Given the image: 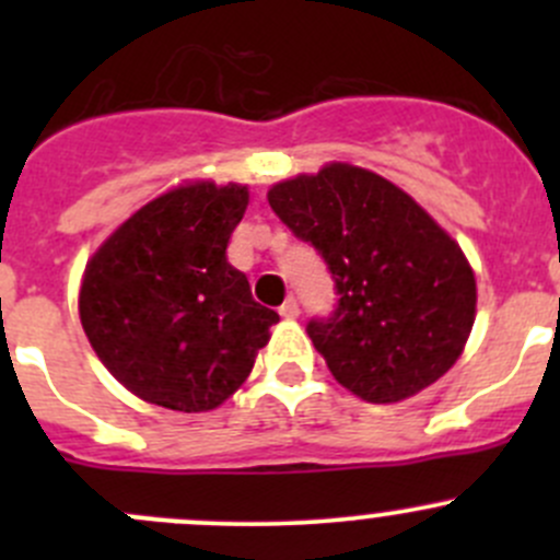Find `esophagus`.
<instances>
[{"instance_id": "obj_1", "label": "esophagus", "mask_w": 560, "mask_h": 560, "mask_svg": "<svg viewBox=\"0 0 560 560\" xmlns=\"http://www.w3.org/2000/svg\"><path fill=\"white\" fill-rule=\"evenodd\" d=\"M279 314L284 316V319H295V316L301 314V306H298V301H295V298H292V295L287 298V301L281 303V306H279Z\"/></svg>"}]
</instances>
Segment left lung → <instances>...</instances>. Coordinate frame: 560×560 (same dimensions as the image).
Listing matches in <instances>:
<instances>
[{"instance_id": "left-lung-1", "label": "left lung", "mask_w": 560, "mask_h": 560, "mask_svg": "<svg viewBox=\"0 0 560 560\" xmlns=\"http://www.w3.org/2000/svg\"><path fill=\"white\" fill-rule=\"evenodd\" d=\"M276 217L330 270L336 312L306 325L338 385L395 404L447 374L477 312L460 246L395 184L332 165L268 191Z\"/></svg>"}]
</instances>
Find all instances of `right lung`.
Returning <instances> with one entry per match:
<instances>
[{
    "instance_id": "1",
    "label": "right lung",
    "mask_w": 560,
    "mask_h": 560,
    "mask_svg": "<svg viewBox=\"0 0 560 560\" xmlns=\"http://www.w3.org/2000/svg\"><path fill=\"white\" fill-rule=\"evenodd\" d=\"M248 191L211 180L145 202L86 265L81 325L129 393L173 411H208L252 374L273 308L228 262Z\"/></svg>"
}]
</instances>
